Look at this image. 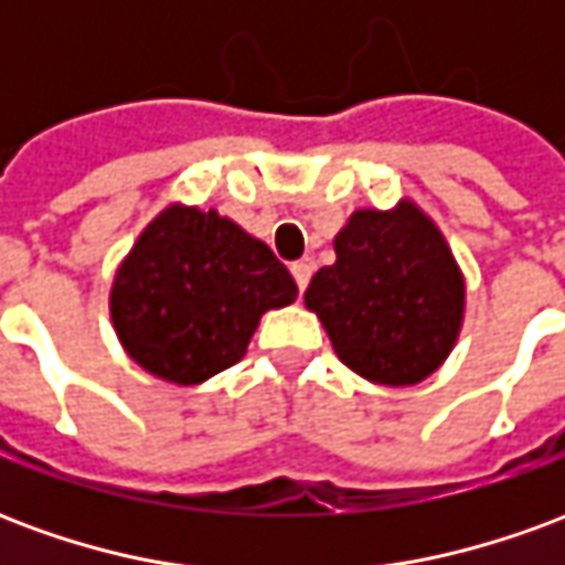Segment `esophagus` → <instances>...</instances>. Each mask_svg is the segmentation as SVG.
Wrapping results in <instances>:
<instances>
[{"label":"esophagus","instance_id":"1","mask_svg":"<svg viewBox=\"0 0 565 565\" xmlns=\"http://www.w3.org/2000/svg\"><path fill=\"white\" fill-rule=\"evenodd\" d=\"M290 271H294L296 287H299V294H302V290L308 287V281H311V271H315L311 259H296L294 266H290Z\"/></svg>","mask_w":565,"mask_h":565}]
</instances>
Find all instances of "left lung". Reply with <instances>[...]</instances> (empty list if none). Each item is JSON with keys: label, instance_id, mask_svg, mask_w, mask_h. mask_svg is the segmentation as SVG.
Masks as SVG:
<instances>
[{"label": "left lung", "instance_id": "1", "mask_svg": "<svg viewBox=\"0 0 565 565\" xmlns=\"http://www.w3.org/2000/svg\"><path fill=\"white\" fill-rule=\"evenodd\" d=\"M306 306L356 375L408 387L457 342L462 275L445 235L415 202L363 209L335 235V263L311 278Z\"/></svg>", "mask_w": 565, "mask_h": 565}]
</instances>
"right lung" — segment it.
Returning <instances> with one entry per match:
<instances>
[{
	"label": "right lung",
	"mask_w": 565,
	"mask_h": 565,
	"mask_svg": "<svg viewBox=\"0 0 565 565\" xmlns=\"http://www.w3.org/2000/svg\"><path fill=\"white\" fill-rule=\"evenodd\" d=\"M294 299L269 245L217 211L169 205L120 263L111 320L141 369L190 387L235 366L259 318Z\"/></svg>",
	"instance_id": "obj_1"
}]
</instances>
